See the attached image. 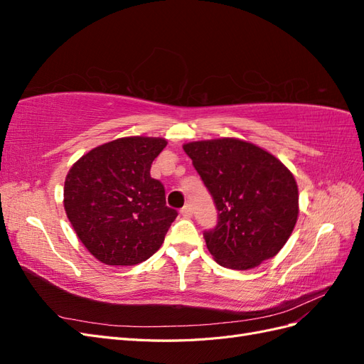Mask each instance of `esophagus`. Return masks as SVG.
<instances>
[{"instance_id":"obj_1","label":"esophagus","mask_w":364,"mask_h":364,"mask_svg":"<svg viewBox=\"0 0 364 364\" xmlns=\"http://www.w3.org/2000/svg\"><path fill=\"white\" fill-rule=\"evenodd\" d=\"M181 214H182L183 217H186V218H190V217L193 215V209H191V206H190V205H185V206L181 209Z\"/></svg>"}]
</instances>
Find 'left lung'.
<instances>
[{
	"instance_id": "obj_1",
	"label": "left lung",
	"mask_w": 364,
	"mask_h": 364,
	"mask_svg": "<svg viewBox=\"0 0 364 364\" xmlns=\"http://www.w3.org/2000/svg\"><path fill=\"white\" fill-rule=\"evenodd\" d=\"M217 208V225L205 230L220 266L247 270L273 258L290 238L299 194L291 171L264 149L235 138L183 146Z\"/></svg>"
}]
</instances>
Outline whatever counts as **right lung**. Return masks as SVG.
Returning a JSON list of instances; mask_svg holds the SVG:
<instances>
[{
	"label": "right lung",
	"instance_id": "1",
	"mask_svg": "<svg viewBox=\"0 0 364 364\" xmlns=\"http://www.w3.org/2000/svg\"><path fill=\"white\" fill-rule=\"evenodd\" d=\"M164 138H119L87 151L65 179L63 206L77 237L107 266H135L164 243L178 211L150 176Z\"/></svg>",
	"mask_w": 364,
	"mask_h": 364
}]
</instances>
